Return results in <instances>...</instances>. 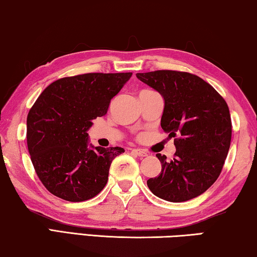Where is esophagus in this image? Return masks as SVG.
I'll return each mask as SVG.
<instances>
[{"instance_id":"obj_1","label":"esophagus","mask_w":257,"mask_h":257,"mask_svg":"<svg viewBox=\"0 0 257 257\" xmlns=\"http://www.w3.org/2000/svg\"><path fill=\"white\" fill-rule=\"evenodd\" d=\"M132 154L137 155V156H140V157L148 156V153H147V151L144 149H132Z\"/></svg>"}]
</instances>
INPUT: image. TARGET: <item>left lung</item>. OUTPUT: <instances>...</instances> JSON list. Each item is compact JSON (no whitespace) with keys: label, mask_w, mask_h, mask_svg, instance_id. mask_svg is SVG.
I'll return each instance as SVG.
<instances>
[{"label":"left lung","mask_w":257,"mask_h":257,"mask_svg":"<svg viewBox=\"0 0 257 257\" xmlns=\"http://www.w3.org/2000/svg\"><path fill=\"white\" fill-rule=\"evenodd\" d=\"M137 77L161 93V126L174 139L172 161L157 154L162 172L147 181L155 196L172 203L204 193L217 180L231 142V117L225 100L196 75L175 70L138 73Z\"/></svg>","instance_id":"8db88e82"}]
</instances>
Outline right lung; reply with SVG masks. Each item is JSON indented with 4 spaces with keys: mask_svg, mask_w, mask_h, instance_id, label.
I'll return each mask as SVG.
<instances>
[{
    "mask_svg": "<svg viewBox=\"0 0 257 257\" xmlns=\"http://www.w3.org/2000/svg\"><path fill=\"white\" fill-rule=\"evenodd\" d=\"M132 73H90L60 78L42 92L27 116V146L44 187L59 198L84 201L107 184L120 147L89 141L92 120L104 116Z\"/></svg>",
    "mask_w": 257,
    "mask_h": 257,
    "instance_id": "right-lung-1",
    "label": "right lung"
}]
</instances>
